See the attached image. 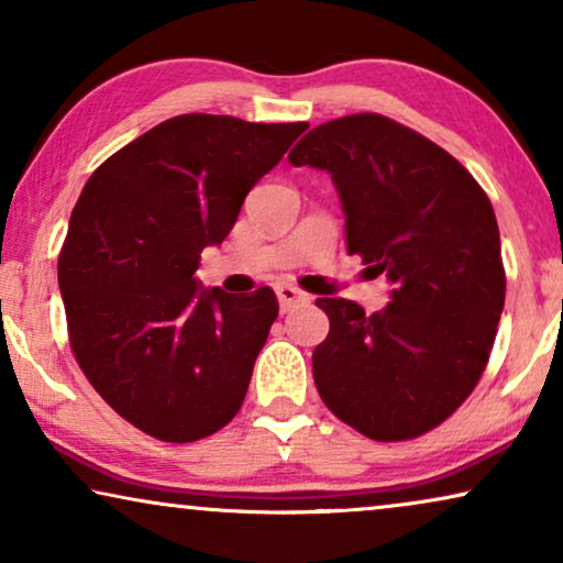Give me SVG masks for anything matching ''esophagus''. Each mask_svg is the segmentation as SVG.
<instances>
[{"label": "esophagus", "mask_w": 563, "mask_h": 563, "mask_svg": "<svg viewBox=\"0 0 563 563\" xmlns=\"http://www.w3.org/2000/svg\"><path fill=\"white\" fill-rule=\"evenodd\" d=\"M276 297H279L282 312L297 310V307L310 302V295H305V291L297 289V287H289V284H282V287H276Z\"/></svg>", "instance_id": "34e87169"}]
</instances>
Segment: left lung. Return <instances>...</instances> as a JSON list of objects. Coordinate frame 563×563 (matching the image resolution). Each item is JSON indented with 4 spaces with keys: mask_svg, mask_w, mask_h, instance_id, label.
Instances as JSON below:
<instances>
[{
    "mask_svg": "<svg viewBox=\"0 0 563 563\" xmlns=\"http://www.w3.org/2000/svg\"><path fill=\"white\" fill-rule=\"evenodd\" d=\"M289 161L330 174L349 253L391 284L372 314L318 299L330 320L312 353L322 402L374 441L428 433L472 395L497 335L505 268L492 202L441 145L372 112L312 128Z\"/></svg>",
    "mask_w": 563,
    "mask_h": 563,
    "instance_id": "8db88e82",
    "label": "left lung"
}]
</instances>
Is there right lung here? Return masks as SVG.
Segmentation results:
<instances>
[{
	"instance_id": "add662e5",
	"label": "right lung",
	"mask_w": 563,
	"mask_h": 563,
	"mask_svg": "<svg viewBox=\"0 0 563 563\" xmlns=\"http://www.w3.org/2000/svg\"><path fill=\"white\" fill-rule=\"evenodd\" d=\"M305 128L179 114L107 158L74 207L58 258L74 356L158 441H199L241 410L279 302L268 287H202L199 253Z\"/></svg>"
}]
</instances>
